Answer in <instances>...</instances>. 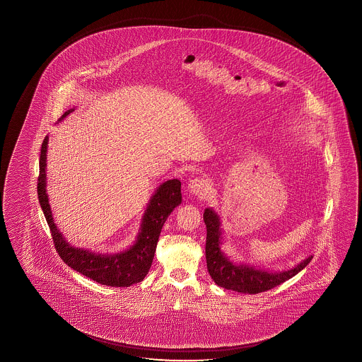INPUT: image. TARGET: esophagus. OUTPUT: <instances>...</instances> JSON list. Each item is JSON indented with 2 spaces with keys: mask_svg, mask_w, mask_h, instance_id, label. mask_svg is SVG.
I'll return each mask as SVG.
<instances>
[{
  "mask_svg": "<svg viewBox=\"0 0 362 362\" xmlns=\"http://www.w3.org/2000/svg\"><path fill=\"white\" fill-rule=\"evenodd\" d=\"M188 189L192 195L195 197H203L209 194V182L203 177H195L192 180H189L188 183Z\"/></svg>",
  "mask_w": 362,
  "mask_h": 362,
  "instance_id": "obj_1",
  "label": "esophagus"
}]
</instances>
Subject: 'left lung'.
<instances>
[{
	"label": "left lung",
	"mask_w": 362,
	"mask_h": 362,
	"mask_svg": "<svg viewBox=\"0 0 362 362\" xmlns=\"http://www.w3.org/2000/svg\"><path fill=\"white\" fill-rule=\"evenodd\" d=\"M203 219L207 227V240H206L207 269L212 280L226 289H230L240 293H250V295L262 293L272 289L277 285L283 284L284 281L293 277L301 269H304L309 262L313 259L312 256H309L295 268L280 274L265 272L248 265H236L232 263L228 257H226L220 250L221 232H220L218 215L212 209H207L203 214Z\"/></svg>",
	"instance_id": "obj_1"
}]
</instances>
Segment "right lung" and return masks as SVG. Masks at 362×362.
<instances>
[{
    "label": "right lung",
    "mask_w": 362,
    "mask_h": 362,
    "mask_svg": "<svg viewBox=\"0 0 362 362\" xmlns=\"http://www.w3.org/2000/svg\"><path fill=\"white\" fill-rule=\"evenodd\" d=\"M71 111L73 110H67L59 118V121ZM47 141L49 136L46 135L41 147L37 192L41 209L44 211L45 219L52 232L55 251L70 268L99 284L123 288L142 281L151 268L158 239L165 220L173 212V209L182 203L180 182L177 179L167 180L156 189L143 216L138 240L135 241L130 250L115 255H99L81 248H74L69 245V243H66L61 232L57 230L52 216L49 199L46 195Z\"/></svg>",
    "instance_id": "obj_1"
}]
</instances>
